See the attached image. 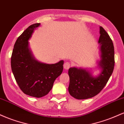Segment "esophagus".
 <instances>
[{"mask_svg":"<svg viewBox=\"0 0 124 124\" xmlns=\"http://www.w3.org/2000/svg\"><path fill=\"white\" fill-rule=\"evenodd\" d=\"M64 69H68L70 67V63L69 62H65L63 65Z\"/></svg>","mask_w":124,"mask_h":124,"instance_id":"obj_1","label":"esophagus"}]
</instances>
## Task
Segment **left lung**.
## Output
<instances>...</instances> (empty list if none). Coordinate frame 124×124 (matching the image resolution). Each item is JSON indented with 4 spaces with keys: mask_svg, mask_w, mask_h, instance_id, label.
Wrapping results in <instances>:
<instances>
[{
    "mask_svg": "<svg viewBox=\"0 0 124 124\" xmlns=\"http://www.w3.org/2000/svg\"><path fill=\"white\" fill-rule=\"evenodd\" d=\"M99 43L100 61L98 62L101 72L94 77L87 69L69 68V94L78 100L87 99L98 94L106 86L114 68V48L109 35L102 27H100Z\"/></svg>",
    "mask_w": 124,
    "mask_h": 124,
    "instance_id": "1",
    "label": "left lung"
}]
</instances>
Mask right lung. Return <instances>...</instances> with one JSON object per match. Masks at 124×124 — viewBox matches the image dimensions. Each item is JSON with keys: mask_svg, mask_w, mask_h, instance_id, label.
I'll return each instance as SVG.
<instances>
[{"mask_svg": "<svg viewBox=\"0 0 124 124\" xmlns=\"http://www.w3.org/2000/svg\"><path fill=\"white\" fill-rule=\"evenodd\" d=\"M40 23L31 25L16 41L11 57V68L20 89L25 94L42 97L50 92L54 81L63 71V61L55 64L42 63L35 59L28 40Z\"/></svg>", "mask_w": 124, "mask_h": 124, "instance_id": "1", "label": "right lung"}]
</instances>
